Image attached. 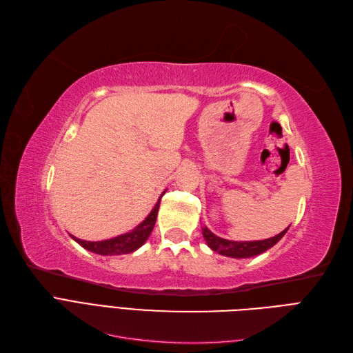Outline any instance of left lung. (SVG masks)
<instances>
[{"instance_id": "8db88e82", "label": "left lung", "mask_w": 353, "mask_h": 353, "mask_svg": "<svg viewBox=\"0 0 353 353\" xmlns=\"http://www.w3.org/2000/svg\"><path fill=\"white\" fill-rule=\"evenodd\" d=\"M288 229L283 230L277 236L264 239V241H251V242L227 241V239L215 236L208 227H202V234H203V239L207 241V245L212 249V251L219 252L220 255L230 256V258H251V256L263 254L267 251V249L274 246L280 239L286 234Z\"/></svg>"}]
</instances>
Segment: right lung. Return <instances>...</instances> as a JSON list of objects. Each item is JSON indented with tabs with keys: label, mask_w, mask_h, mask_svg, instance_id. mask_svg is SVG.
I'll return each mask as SVG.
<instances>
[{
	"label": "right lung",
	"mask_w": 353,
	"mask_h": 353,
	"mask_svg": "<svg viewBox=\"0 0 353 353\" xmlns=\"http://www.w3.org/2000/svg\"><path fill=\"white\" fill-rule=\"evenodd\" d=\"M165 193V190L163 192V195ZM161 195V196H163ZM160 199L155 203V207L152 208V211L148 214V217L139 224L136 225L133 230L116 236L112 239H107V241H99V242H89V241H82V239H77L74 236H72L73 241H76L82 248L88 249L90 252H95L99 255H123V254H130L134 252L136 249H139L145 242L146 239L150 237L154 225H155V220H157V214H158V208H160Z\"/></svg>",
	"instance_id": "right-lung-1"
}]
</instances>
